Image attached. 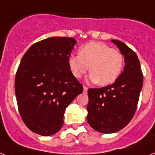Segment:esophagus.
Listing matches in <instances>:
<instances>
[{
	"label": "esophagus",
	"mask_w": 155,
	"mask_h": 155,
	"mask_svg": "<svg viewBox=\"0 0 155 155\" xmlns=\"http://www.w3.org/2000/svg\"><path fill=\"white\" fill-rule=\"evenodd\" d=\"M87 89H88V88H87V87L84 86V93H87Z\"/></svg>",
	"instance_id": "34e87169"
}]
</instances>
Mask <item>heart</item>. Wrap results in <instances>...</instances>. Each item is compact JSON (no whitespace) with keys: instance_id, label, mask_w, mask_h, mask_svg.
<instances>
[{"instance_id":"heart-1","label":"heart","mask_w":155,"mask_h":155,"mask_svg":"<svg viewBox=\"0 0 155 155\" xmlns=\"http://www.w3.org/2000/svg\"><path fill=\"white\" fill-rule=\"evenodd\" d=\"M70 71L75 78H81L90 68L88 80L99 85L113 84L121 75L123 56L119 50L104 42L91 41L81 46L79 55L68 58Z\"/></svg>"}]
</instances>
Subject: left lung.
<instances>
[{"mask_svg":"<svg viewBox=\"0 0 155 155\" xmlns=\"http://www.w3.org/2000/svg\"><path fill=\"white\" fill-rule=\"evenodd\" d=\"M111 41L124 56V70L114 84L87 91V123L93 129L105 134L119 131L130 123L136 111L143 83L136 53L121 41Z\"/></svg>","mask_w":155,"mask_h":155,"instance_id":"obj_1","label":"left lung"}]
</instances>
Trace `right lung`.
I'll return each instance as SVG.
<instances>
[{
	"label": "right lung",
	"instance_id": "1",
	"mask_svg": "<svg viewBox=\"0 0 155 155\" xmlns=\"http://www.w3.org/2000/svg\"><path fill=\"white\" fill-rule=\"evenodd\" d=\"M75 43L71 37H50L33 44L21 59L15 78L17 106L25 124L36 134L57 133L66 107L83 91L68 66Z\"/></svg>",
	"mask_w": 155,
	"mask_h": 155
}]
</instances>
